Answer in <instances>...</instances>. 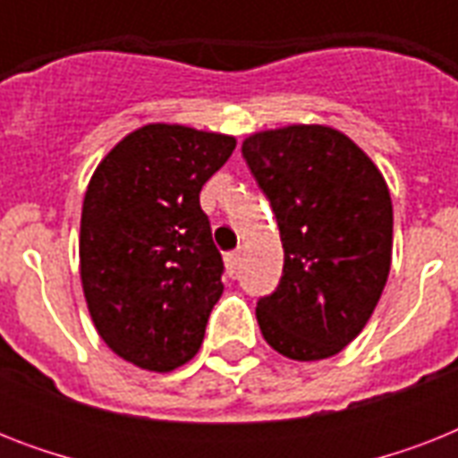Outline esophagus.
I'll use <instances>...</instances> for the list:
<instances>
[{"mask_svg":"<svg viewBox=\"0 0 458 458\" xmlns=\"http://www.w3.org/2000/svg\"><path fill=\"white\" fill-rule=\"evenodd\" d=\"M237 268H240V251H228L225 254V271H228V276H237Z\"/></svg>","mask_w":458,"mask_h":458,"instance_id":"1","label":"esophagus"}]
</instances>
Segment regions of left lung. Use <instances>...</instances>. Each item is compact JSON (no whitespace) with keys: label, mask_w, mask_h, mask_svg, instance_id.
Instances as JSON below:
<instances>
[{"label":"left lung","mask_w":458,"mask_h":458,"mask_svg":"<svg viewBox=\"0 0 458 458\" xmlns=\"http://www.w3.org/2000/svg\"><path fill=\"white\" fill-rule=\"evenodd\" d=\"M285 250L276 293L257 301L264 340L294 361L347 347L369 323L392 264V199L363 149L327 125H287L242 142Z\"/></svg>","instance_id":"left-lung-1"}]
</instances>
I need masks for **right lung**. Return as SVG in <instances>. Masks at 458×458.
I'll list each match as a JSON object with an SVG mask.
<instances>
[{
  "mask_svg": "<svg viewBox=\"0 0 458 458\" xmlns=\"http://www.w3.org/2000/svg\"><path fill=\"white\" fill-rule=\"evenodd\" d=\"M235 138L149 123L97 165L81 218V280L111 352L168 373L201 347L223 294V259L199 207Z\"/></svg>",
  "mask_w": 458,
  "mask_h": 458,
  "instance_id": "1",
  "label": "right lung"
}]
</instances>
